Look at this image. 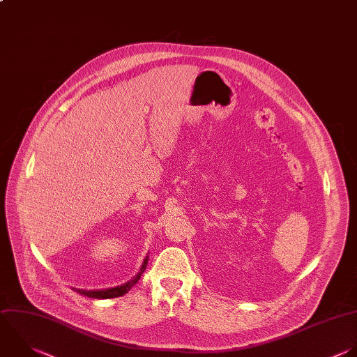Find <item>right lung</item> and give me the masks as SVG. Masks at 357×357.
<instances>
[{"label": "right lung", "mask_w": 357, "mask_h": 357, "mask_svg": "<svg viewBox=\"0 0 357 357\" xmlns=\"http://www.w3.org/2000/svg\"><path fill=\"white\" fill-rule=\"evenodd\" d=\"M148 255L144 258V262L138 271V273L130 279L127 283H123L120 286H116V287H109V289H95V290H85V289H74L77 290L79 294H84L86 297H92V298H113V297H120V296H124L127 291H130V289L139 280L141 275L144 273L146 265H148Z\"/></svg>", "instance_id": "obj_1"}]
</instances>
